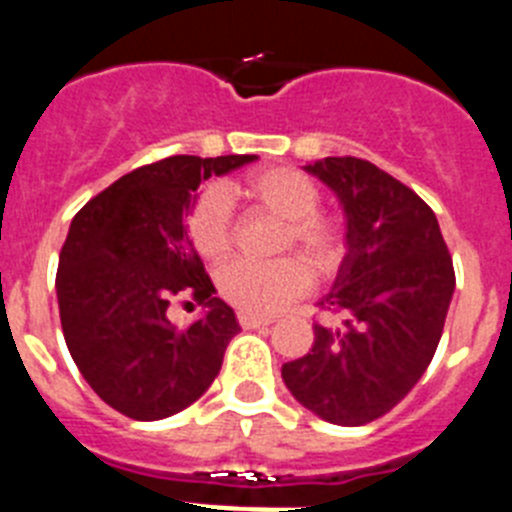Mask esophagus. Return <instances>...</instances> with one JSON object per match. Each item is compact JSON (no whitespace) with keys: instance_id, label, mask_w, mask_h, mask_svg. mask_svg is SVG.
<instances>
[{"instance_id":"34e87169","label":"esophagus","mask_w":512,"mask_h":512,"mask_svg":"<svg viewBox=\"0 0 512 512\" xmlns=\"http://www.w3.org/2000/svg\"><path fill=\"white\" fill-rule=\"evenodd\" d=\"M238 323H241V328L253 330V328H264V325H271V318H259V315L238 312Z\"/></svg>"}]
</instances>
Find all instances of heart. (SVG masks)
Returning <instances> with one entry per match:
<instances>
[{"mask_svg":"<svg viewBox=\"0 0 512 512\" xmlns=\"http://www.w3.org/2000/svg\"><path fill=\"white\" fill-rule=\"evenodd\" d=\"M253 215L282 220L274 253H289L274 261H238L220 271V295L248 315H274L310 289L312 274L328 282L341 271L348 256V223L338 212L320 210L323 192L318 182L292 166L253 171L225 189ZM187 233L194 251L210 264L233 256L235 220L220 192L200 194L187 215Z\"/></svg>","mask_w":512,"mask_h":512,"instance_id":"1","label":"heart"}]
</instances>
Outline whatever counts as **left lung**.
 <instances>
[{
    "mask_svg": "<svg viewBox=\"0 0 512 512\" xmlns=\"http://www.w3.org/2000/svg\"><path fill=\"white\" fill-rule=\"evenodd\" d=\"M338 194L348 256L315 323V343L282 366L300 405L336 425H366L413 390L441 341L456 287L433 210L395 176L354 156L305 166Z\"/></svg>",
    "mask_w": 512,
    "mask_h": 512,
    "instance_id": "1",
    "label": "left lung"
}]
</instances>
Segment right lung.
Masks as SVG:
<instances>
[{
	"instance_id": "1",
	"label": "right lung",
	"mask_w": 512,
	"mask_h": 512,
	"mask_svg": "<svg viewBox=\"0 0 512 512\" xmlns=\"http://www.w3.org/2000/svg\"><path fill=\"white\" fill-rule=\"evenodd\" d=\"M253 158L169 156L120 176L76 212L56 274L63 338L81 377L117 413L169 418L215 382L241 325L212 297L184 212L205 179ZM176 304H202L206 315L179 329L170 323Z\"/></svg>"
}]
</instances>
